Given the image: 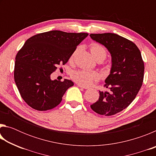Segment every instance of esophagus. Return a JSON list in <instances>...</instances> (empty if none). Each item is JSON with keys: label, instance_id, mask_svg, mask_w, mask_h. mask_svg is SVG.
<instances>
[{"label": "esophagus", "instance_id": "esophagus-1", "mask_svg": "<svg viewBox=\"0 0 156 156\" xmlns=\"http://www.w3.org/2000/svg\"><path fill=\"white\" fill-rule=\"evenodd\" d=\"M77 85L79 87H80V88H83V89H88L87 87H84V86L82 85V84H79V83H78V84H77Z\"/></svg>", "mask_w": 156, "mask_h": 156}]
</instances>
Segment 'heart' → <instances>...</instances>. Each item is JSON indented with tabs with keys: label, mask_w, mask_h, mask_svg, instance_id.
<instances>
[{
	"label": "heart",
	"mask_w": 156,
	"mask_h": 156,
	"mask_svg": "<svg viewBox=\"0 0 156 156\" xmlns=\"http://www.w3.org/2000/svg\"><path fill=\"white\" fill-rule=\"evenodd\" d=\"M90 50L91 54L96 60L105 59L107 56V50L105 47L97 43H93L90 44ZM77 49H76L71 55L70 60H72L76 54ZM71 77L76 83L84 86H89L95 80H98L100 78L99 73L96 72H91L87 70H78L72 72Z\"/></svg>",
	"instance_id": "obj_1"
}]
</instances>
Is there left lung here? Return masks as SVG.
Masks as SVG:
<instances>
[{"label": "left lung", "instance_id": "8db88e82", "mask_svg": "<svg viewBox=\"0 0 156 156\" xmlns=\"http://www.w3.org/2000/svg\"><path fill=\"white\" fill-rule=\"evenodd\" d=\"M89 36L106 47L112 56L110 73L105 80L109 91H99V99L91 108L100 115H114L127 107L141 88L144 71L141 53L133 42L118 34Z\"/></svg>", "mask_w": 156, "mask_h": 156}]
</instances>
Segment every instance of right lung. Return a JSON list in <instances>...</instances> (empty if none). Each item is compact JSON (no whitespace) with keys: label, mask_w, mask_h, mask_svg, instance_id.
Returning a JSON list of instances; mask_svg holds the SVG:
<instances>
[{"label":"right lung","mask_w":156,"mask_h":156,"mask_svg":"<svg viewBox=\"0 0 156 156\" xmlns=\"http://www.w3.org/2000/svg\"><path fill=\"white\" fill-rule=\"evenodd\" d=\"M87 33L53 30L36 34L27 40L16 56L14 80L21 97L38 111L51 109L62 101L73 85L70 80H51L59 65H65Z\"/></svg>","instance_id":"obj_1"}]
</instances>
